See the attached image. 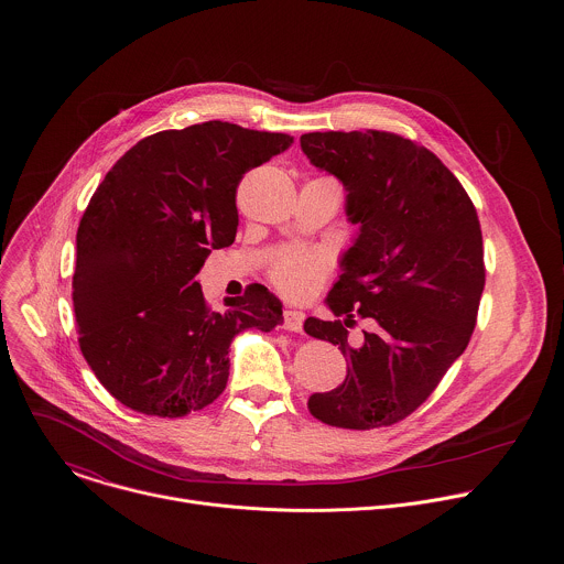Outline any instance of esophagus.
Returning a JSON list of instances; mask_svg holds the SVG:
<instances>
[{"label": "esophagus", "instance_id": "1", "mask_svg": "<svg viewBox=\"0 0 564 564\" xmlns=\"http://www.w3.org/2000/svg\"><path fill=\"white\" fill-rule=\"evenodd\" d=\"M304 319H306V315L302 311H284L282 327L289 329V332H302Z\"/></svg>", "mask_w": 564, "mask_h": 564}]
</instances>
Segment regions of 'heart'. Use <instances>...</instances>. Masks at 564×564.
<instances>
[{"mask_svg": "<svg viewBox=\"0 0 564 564\" xmlns=\"http://www.w3.org/2000/svg\"><path fill=\"white\" fill-rule=\"evenodd\" d=\"M327 258L322 251L286 249L271 264L273 282L291 297L311 295L325 275Z\"/></svg>", "mask_w": 564, "mask_h": 564, "instance_id": "obj_1", "label": "heart"}]
</instances>
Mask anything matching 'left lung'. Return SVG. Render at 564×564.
Masks as SVG:
<instances>
[{"label":"left lung","instance_id":"1","mask_svg":"<svg viewBox=\"0 0 564 564\" xmlns=\"http://www.w3.org/2000/svg\"><path fill=\"white\" fill-rule=\"evenodd\" d=\"M300 145L343 184L347 221L358 226L325 306L345 325L354 308L376 323L351 347L343 323L304 322L306 334L349 360L343 384L315 393L308 408L336 427L393 425L469 345L484 291L478 213L443 162L398 134L311 132Z\"/></svg>","mask_w":564,"mask_h":564}]
</instances>
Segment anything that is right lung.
I'll return each instance as SVG.
<instances>
[{
    "instance_id": "obj_1",
    "label": "right lung",
    "mask_w": 564,
    "mask_h": 564,
    "mask_svg": "<svg viewBox=\"0 0 564 564\" xmlns=\"http://www.w3.org/2000/svg\"><path fill=\"white\" fill-rule=\"evenodd\" d=\"M291 143L206 121L139 141L106 173L76 237L74 313L82 356L115 400L169 419L202 410L228 384L232 340L282 322L267 286L215 313L195 275L235 242L242 173Z\"/></svg>"
}]
</instances>
